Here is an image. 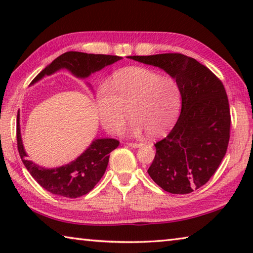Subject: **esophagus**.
Wrapping results in <instances>:
<instances>
[{"label":"esophagus","mask_w":253,"mask_h":253,"mask_svg":"<svg viewBox=\"0 0 253 253\" xmlns=\"http://www.w3.org/2000/svg\"><path fill=\"white\" fill-rule=\"evenodd\" d=\"M127 145L129 147H132V148H138V147H140L142 146L143 144H138V143H127Z\"/></svg>","instance_id":"1"}]
</instances>
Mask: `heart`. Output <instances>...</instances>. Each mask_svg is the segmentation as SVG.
Masks as SVG:
<instances>
[{"label":"heart","mask_w":253,"mask_h":253,"mask_svg":"<svg viewBox=\"0 0 253 253\" xmlns=\"http://www.w3.org/2000/svg\"><path fill=\"white\" fill-rule=\"evenodd\" d=\"M95 106L105 129L116 134L128 119L134 118L130 131L144 129L151 137L166 134L176 122L181 92L169 77L143 67H127L115 72L108 84L97 89Z\"/></svg>","instance_id":"1"}]
</instances>
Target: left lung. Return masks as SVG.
Returning <instances> with one entry per match:
<instances>
[{"mask_svg": "<svg viewBox=\"0 0 253 253\" xmlns=\"http://www.w3.org/2000/svg\"><path fill=\"white\" fill-rule=\"evenodd\" d=\"M129 58L161 68L178 84L181 115L169 134L155 144L147 172L169 193H191L212 177L228 148L231 117L224 85L209 68L181 53Z\"/></svg>", "mask_w": 253, "mask_h": 253, "instance_id": "left-lung-1", "label": "left lung"}]
</instances>
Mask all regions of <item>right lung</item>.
Wrapping results in <instances>:
<instances>
[{
    "label": "right lung",
    "mask_w": 253,
    "mask_h": 253,
    "mask_svg": "<svg viewBox=\"0 0 253 253\" xmlns=\"http://www.w3.org/2000/svg\"><path fill=\"white\" fill-rule=\"evenodd\" d=\"M123 59L118 55L84 53L78 51H69L54 59L45 67L31 84L50 76L60 69L69 70L77 78H88L93 72L101 70L109 65ZM16 139L18 149L23 164L32 177L50 193L76 199L90 192L105 174L109 162V154L118 147L119 142L114 138L95 139L85 151L69 164L55 169H45L28 161L24 151L20 130V114L16 118Z\"/></svg>",
    "instance_id": "1"
}]
</instances>
